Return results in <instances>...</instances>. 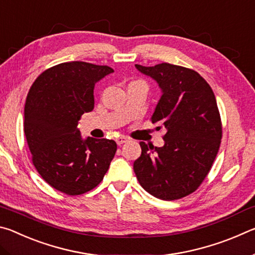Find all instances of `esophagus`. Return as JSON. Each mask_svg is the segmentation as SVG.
Listing matches in <instances>:
<instances>
[{
	"instance_id": "obj_1",
	"label": "esophagus",
	"mask_w": 255,
	"mask_h": 255,
	"mask_svg": "<svg viewBox=\"0 0 255 255\" xmlns=\"http://www.w3.org/2000/svg\"><path fill=\"white\" fill-rule=\"evenodd\" d=\"M116 141H117L118 145H123L125 143H127L128 141V138L125 137V136H120L118 138H116Z\"/></svg>"
}]
</instances>
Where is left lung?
I'll use <instances>...</instances> for the list:
<instances>
[{
	"label": "left lung",
	"instance_id": "1",
	"mask_svg": "<svg viewBox=\"0 0 255 255\" xmlns=\"http://www.w3.org/2000/svg\"><path fill=\"white\" fill-rule=\"evenodd\" d=\"M136 68L157 82L162 96L152 116L165 129L164 146L140 141L133 171L146 191L162 200L190 195L209 173L222 139V122L210 85L199 73L169 63Z\"/></svg>",
	"mask_w": 255,
	"mask_h": 255
}]
</instances>
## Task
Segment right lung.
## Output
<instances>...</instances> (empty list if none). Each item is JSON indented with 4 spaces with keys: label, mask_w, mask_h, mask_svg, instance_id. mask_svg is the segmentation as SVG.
<instances>
[{
    "label": "right lung",
    "mask_w": 255,
    "mask_h": 255,
    "mask_svg": "<svg viewBox=\"0 0 255 255\" xmlns=\"http://www.w3.org/2000/svg\"><path fill=\"white\" fill-rule=\"evenodd\" d=\"M114 72L106 65L68 62L48 68L29 90L24 106V135L32 163L50 187L77 196L101 182L117 144L111 139H83L77 125L94 108L98 81Z\"/></svg>",
    "instance_id": "1"
}]
</instances>
